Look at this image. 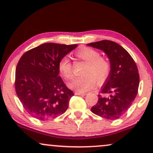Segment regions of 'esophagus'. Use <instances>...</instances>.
<instances>
[{
  "mask_svg": "<svg viewBox=\"0 0 153 153\" xmlns=\"http://www.w3.org/2000/svg\"><path fill=\"white\" fill-rule=\"evenodd\" d=\"M74 94L76 95H86V93H81V92H79V91H76L74 93Z\"/></svg>",
  "mask_w": 153,
  "mask_h": 153,
  "instance_id": "1",
  "label": "esophagus"
}]
</instances>
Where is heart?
<instances>
[{
	"label": "heart",
	"mask_w": 153,
	"mask_h": 153,
	"mask_svg": "<svg viewBox=\"0 0 153 153\" xmlns=\"http://www.w3.org/2000/svg\"><path fill=\"white\" fill-rule=\"evenodd\" d=\"M76 56L86 65L83 69V75L76 77L69 83L70 88L79 92L89 91L95 86V81L102 84L109 76L111 65L106 58H102L100 53L91 48L84 47L76 52ZM58 70L62 76L70 79L73 76L72 65L68 57H63L58 63Z\"/></svg>",
	"instance_id": "1"
}]
</instances>
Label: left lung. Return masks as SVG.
<instances>
[{
  "instance_id": "8db88e82",
  "label": "left lung",
  "mask_w": 153,
  "mask_h": 153,
  "mask_svg": "<svg viewBox=\"0 0 153 153\" xmlns=\"http://www.w3.org/2000/svg\"><path fill=\"white\" fill-rule=\"evenodd\" d=\"M107 56L111 65L108 78L101 88L97 103L91 111L108 120H116L128 110L134 100L139 85V74L134 60L120 45L102 40L87 44Z\"/></svg>"
}]
</instances>
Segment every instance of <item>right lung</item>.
<instances>
[{
    "label": "right lung",
    "instance_id": "right-lung-1",
    "mask_svg": "<svg viewBox=\"0 0 153 153\" xmlns=\"http://www.w3.org/2000/svg\"><path fill=\"white\" fill-rule=\"evenodd\" d=\"M77 45L45 43L26 52L16 68L15 90L29 114L49 120L63 114L74 95L59 76L58 63Z\"/></svg>",
    "mask_w": 153,
    "mask_h": 153
}]
</instances>
